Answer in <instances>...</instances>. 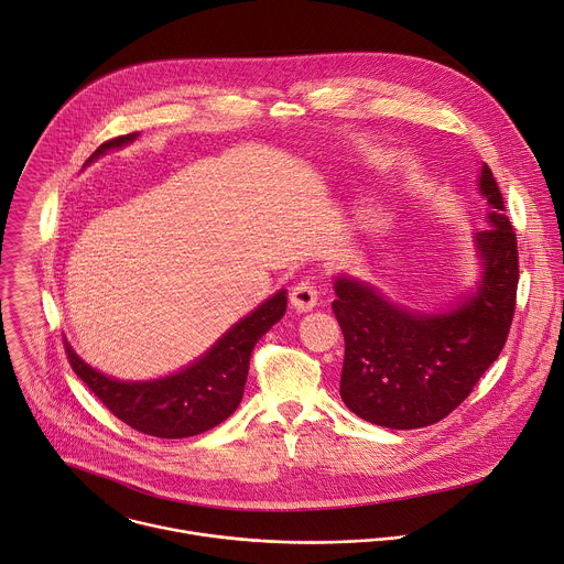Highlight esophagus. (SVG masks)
<instances>
[{"label": "esophagus", "mask_w": 564, "mask_h": 564, "mask_svg": "<svg viewBox=\"0 0 564 564\" xmlns=\"http://www.w3.org/2000/svg\"><path fill=\"white\" fill-rule=\"evenodd\" d=\"M291 304L300 314L304 311H311L318 304V286L314 280H300L293 289H291Z\"/></svg>", "instance_id": "1"}]
</instances>
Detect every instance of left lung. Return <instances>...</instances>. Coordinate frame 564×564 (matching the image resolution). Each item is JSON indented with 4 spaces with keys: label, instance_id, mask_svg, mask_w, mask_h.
<instances>
[{
    "label": "left lung",
    "instance_id": "1",
    "mask_svg": "<svg viewBox=\"0 0 564 564\" xmlns=\"http://www.w3.org/2000/svg\"><path fill=\"white\" fill-rule=\"evenodd\" d=\"M490 213L475 232L481 282L446 314H416L358 280L338 278L332 308L345 336L340 397L360 419L394 430L432 425L468 399L502 354L516 311L518 239L488 165Z\"/></svg>",
    "mask_w": 564,
    "mask_h": 564
}]
</instances>
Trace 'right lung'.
<instances>
[{
    "label": "right lung",
    "instance_id": "right-lung-1",
    "mask_svg": "<svg viewBox=\"0 0 564 564\" xmlns=\"http://www.w3.org/2000/svg\"><path fill=\"white\" fill-rule=\"evenodd\" d=\"M134 139L137 134H124L102 143L87 163ZM284 311L286 291H278L253 314L230 327L197 362L172 377L145 383L109 379L78 358L69 345H65V349L72 369L113 416L150 436L185 440V436H195L219 425L237 410L243 397L250 351L284 316Z\"/></svg>",
    "mask_w": 564,
    "mask_h": 564
}]
</instances>
